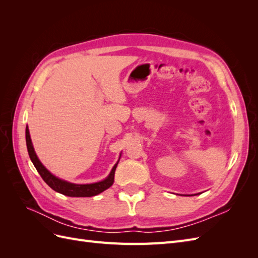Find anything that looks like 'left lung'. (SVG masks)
<instances>
[{
  "instance_id": "8db88e82",
  "label": "left lung",
  "mask_w": 258,
  "mask_h": 258,
  "mask_svg": "<svg viewBox=\"0 0 258 258\" xmlns=\"http://www.w3.org/2000/svg\"><path fill=\"white\" fill-rule=\"evenodd\" d=\"M195 195H198V194H195Z\"/></svg>"
}]
</instances>
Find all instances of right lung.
I'll return each instance as SVG.
<instances>
[{"label": "right lung", "instance_id": "right-lung-1", "mask_svg": "<svg viewBox=\"0 0 258 258\" xmlns=\"http://www.w3.org/2000/svg\"><path fill=\"white\" fill-rule=\"evenodd\" d=\"M26 142H27V148H28V153H29L31 161H32L35 169L37 170V172L40 173L45 183L54 191L69 197H92V196H97V195L104 191L107 188H110L114 183L115 170L117 168V165H118L121 154L119 155L118 160H117V162L112 168L110 174H108L104 179H102V181L91 183V184H75V183L68 182V181H64V179L57 177L56 175H53L50 171H48L45 168V166L41 162V160L38 159L37 155L34 151L32 141H31L28 126L26 127Z\"/></svg>", "mask_w": 258, "mask_h": 258}]
</instances>
